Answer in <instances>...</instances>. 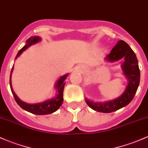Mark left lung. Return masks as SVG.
I'll return each instance as SVG.
<instances>
[{
	"label": "left lung",
	"mask_w": 148,
	"mask_h": 148,
	"mask_svg": "<svg viewBox=\"0 0 148 148\" xmlns=\"http://www.w3.org/2000/svg\"><path fill=\"white\" fill-rule=\"evenodd\" d=\"M124 58L122 64L123 74L128 80V84L124 92L116 99L104 101L94 102L85 99L87 104L93 110L102 113H111L128 105L133 99L139 86L140 69L136 53L124 41L120 40L112 49V51L106 56V60L110 62L117 61Z\"/></svg>",
	"instance_id": "1"
}]
</instances>
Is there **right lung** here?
Segmentation results:
<instances>
[{
  "label": "right lung",
  "instance_id": "right-lung-1",
  "mask_svg": "<svg viewBox=\"0 0 148 148\" xmlns=\"http://www.w3.org/2000/svg\"><path fill=\"white\" fill-rule=\"evenodd\" d=\"M41 40L40 37L39 36H31L29 39L27 40V43L25 46L20 49L18 51L17 54L15 57V59L19 56L24 51L26 50L28 47H31L32 44H36L38 42ZM12 70H13V66H12V70H11L10 73V89L11 91H12V95H13L14 98H15V101L17 103L19 106L23 109L24 110L27 111V112H29L30 113H32V114H36V115H45V114H50L52 113L55 112L56 111L58 110L59 109L60 106H61L62 103L63 101V89H64V85L65 82L64 80H66V78L67 77L68 74H66L65 75L61 76L59 78V80L57 81L56 84V88L57 89V93L56 97L52 98L51 99L46 100V101H42L40 103H36V104H27L26 102H24L17 97V96L15 95V93L14 92L13 90H12V84H11V74L12 73Z\"/></svg>",
  "mask_w": 148,
  "mask_h": 148
}]
</instances>
